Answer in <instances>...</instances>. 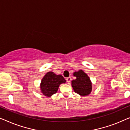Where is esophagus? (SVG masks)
<instances>
[{"mask_svg":"<svg viewBox=\"0 0 130 130\" xmlns=\"http://www.w3.org/2000/svg\"><path fill=\"white\" fill-rule=\"evenodd\" d=\"M66 79H67V83H69L71 82V77H68V78H67Z\"/></svg>","mask_w":130,"mask_h":130,"instance_id":"obj_1","label":"esophagus"}]
</instances>
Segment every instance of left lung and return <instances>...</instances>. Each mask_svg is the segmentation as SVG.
<instances>
[{"mask_svg": "<svg viewBox=\"0 0 130 130\" xmlns=\"http://www.w3.org/2000/svg\"><path fill=\"white\" fill-rule=\"evenodd\" d=\"M74 76L76 78L72 80L71 85L75 92L81 96L88 95L92 91V83L89 76L83 70L75 72Z\"/></svg>", "mask_w": 130, "mask_h": 130, "instance_id": "obj_1", "label": "left lung"}]
</instances>
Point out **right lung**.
Returning <instances> with one entry per match:
<instances>
[{"mask_svg":"<svg viewBox=\"0 0 130 130\" xmlns=\"http://www.w3.org/2000/svg\"><path fill=\"white\" fill-rule=\"evenodd\" d=\"M66 80L61 75H56L53 72H48L43 76L40 88L41 92L46 96H51L57 92L61 84L65 83Z\"/></svg>","mask_w":130,"mask_h":130,"instance_id":"1","label":"right lung"}]
</instances>
